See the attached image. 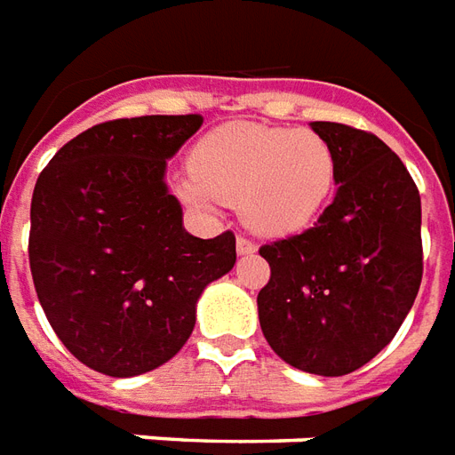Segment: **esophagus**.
Returning a JSON list of instances; mask_svg holds the SVG:
<instances>
[{"instance_id": "esophagus-1", "label": "esophagus", "mask_w": 455, "mask_h": 455, "mask_svg": "<svg viewBox=\"0 0 455 455\" xmlns=\"http://www.w3.org/2000/svg\"><path fill=\"white\" fill-rule=\"evenodd\" d=\"M235 247H237V254H254L257 252V244L252 243V240H247V237H237V243H235Z\"/></svg>"}]
</instances>
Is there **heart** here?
<instances>
[{
    "instance_id": "heart-1",
    "label": "heart",
    "mask_w": 455,
    "mask_h": 455,
    "mask_svg": "<svg viewBox=\"0 0 455 455\" xmlns=\"http://www.w3.org/2000/svg\"><path fill=\"white\" fill-rule=\"evenodd\" d=\"M191 173L176 183L188 205L212 211L235 203L257 235L286 237L314 225L336 191L333 144L314 130L233 122L193 149Z\"/></svg>"
}]
</instances>
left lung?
Wrapping results in <instances>:
<instances>
[{"label":"left lung","instance_id":"1","mask_svg":"<svg viewBox=\"0 0 455 455\" xmlns=\"http://www.w3.org/2000/svg\"><path fill=\"white\" fill-rule=\"evenodd\" d=\"M311 130L336 149V196L314 228L259 250L272 276L257 311L284 363L340 377L387 346L417 299L421 198L407 166L375 134L338 122Z\"/></svg>","mask_w":455,"mask_h":455}]
</instances>
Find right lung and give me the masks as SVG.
<instances>
[{
    "instance_id": "obj_1",
    "label": "right lung",
    "mask_w": 455,
    "mask_h": 455,
    "mask_svg": "<svg viewBox=\"0 0 455 455\" xmlns=\"http://www.w3.org/2000/svg\"><path fill=\"white\" fill-rule=\"evenodd\" d=\"M198 115L90 127L58 149L31 198L28 262L60 343L109 377L156 370L191 338L203 289L235 267V235L186 233L166 161Z\"/></svg>"
}]
</instances>
